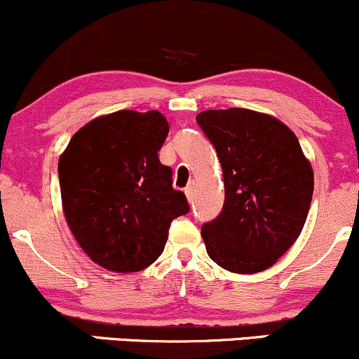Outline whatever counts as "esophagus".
<instances>
[{
	"mask_svg": "<svg viewBox=\"0 0 359 359\" xmlns=\"http://www.w3.org/2000/svg\"><path fill=\"white\" fill-rule=\"evenodd\" d=\"M185 196H187L189 203H192V197H194V182H191L185 187Z\"/></svg>",
	"mask_w": 359,
	"mask_h": 359,
	"instance_id": "1",
	"label": "esophagus"
}]
</instances>
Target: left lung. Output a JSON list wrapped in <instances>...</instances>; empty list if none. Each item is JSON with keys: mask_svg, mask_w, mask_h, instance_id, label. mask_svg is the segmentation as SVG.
<instances>
[{"mask_svg": "<svg viewBox=\"0 0 359 359\" xmlns=\"http://www.w3.org/2000/svg\"><path fill=\"white\" fill-rule=\"evenodd\" d=\"M197 123L216 148L224 205L203 226L209 258L233 273H258L278 262L306 224L314 172L294 131L271 114L208 109Z\"/></svg>", "mask_w": 359, "mask_h": 359, "instance_id": "obj_1", "label": "left lung"}]
</instances>
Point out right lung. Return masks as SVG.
<instances>
[{
    "label": "right lung",
    "mask_w": 359,
    "mask_h": 359,
    "mask_svg": "<svg viewBox=\"0 0 359 359\" xmlns=\"http://www.w3.org/2000/svg\"><path fill=\"white\" fill-rule=\"evenodd\" d=\"M168 133L160 111L121 109L90 119L59 158L62 211L94 263L116 273L145 270L168 228L189 212L158 150Z\"/></svg>",
    "instance_id": "obj_1"
}]
</instances>
